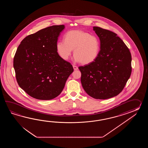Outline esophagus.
<instances>
[{
  "mask_svg": "<svg viewBox=\"0 0 148 148\" xmlns=\"http://www.w3.org/2000/svg\"><path fill=\"white\" fill-rule=\"evenodd\" d=\"M73 69H74V70H77L78 69V66H75V65H73Z\"/></svg>",
  "mask_w": 148,
  "mask_h": 148,
  "instance_id": "34e87169",
  "label": "esophagus"
}]
</instances>
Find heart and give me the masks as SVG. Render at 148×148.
I'll use <instances>...</instances> for the list:
<instances>
[{"mask_svg":"<svg viewBox=\"0 0 148 148\" xmlns=\"http://www.w3.org/2000/svg\"><path fill=\"white\" fill-rule=\"evenodd\" d=\"M64 40L56 44L57 53L63 60H68L73 50L75 61L88 64L95 61L99 54L101 47L98 38L84 31L68 32Z\"/></svg>","mask_w":148,"mask_h":148,"instance_id":"obj_1","label":"heart"}]
</instances>
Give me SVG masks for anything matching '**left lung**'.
<instances>
[{
  "mask_svg": "<svg viewBox=\"0 0 148 148\" xmlns=\"http://www.w3.org/2000/svg\"><path fill=\"white\" fill-rule=\"evenodd\" d=\"M101 50L93 62L79 67L81 82L91 97L106 99L119 94L130 77L132 58L128 47L113 32L94 26Z\"/></svg>",
  "mask_w": 148,
  "mask_h": 148,
  "instance_id": "left-lung-1",
  "label": "left lung"
}]
</instances>
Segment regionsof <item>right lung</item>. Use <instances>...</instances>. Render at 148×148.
I'll return each instance as SVG.
<instances>
[{
	"mask_svg": "<svg viewBox=\"0 0 148 148\" xmlns=\"http://www.w3.org/2000/svg\"><path fill=\"white\" fill-rule=\"evenodd\" d=\"M64 25L42 29L24 38L14 58V68L19 87L40 100H51L63 90L73 66L63 60L56 49Z\"/></svg>",
	"mask_w": 148,
	"mask_h": 148,
	"instance_id": "right-lung-1",
	"label": "right lung"
}]
</instances>
